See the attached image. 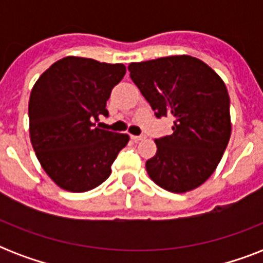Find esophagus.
<instances>
[{"label": "esophagus", "instance_id": "1", "mask_svg": "<svg viewBox=\"0 0 263 263\" xmlns=\"http://www.w3.org/2000/svg\"><path fill=\"white\" fill-rule=\"evenodd\" d=\"M131 138L135 140V142H139V140L146 139V136H144V135H131Z\"/></svg>", "mask_w": 263, "mask_h": 263}]
</instances>
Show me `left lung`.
Masks as SVG:
<instances>
[{
	"mask_svg": "<svg viewBox=\"0 0 263 263\" xmlns=\"http://www.w3.org/2000/svg\"><path fill=\"white\" fill-rule=\"evenodd\" d=\"M132 82L156 117H172V135L156 139L150 179L171 192L199 187L216 171L231 138L229 95L221 78L191 55L132 63Z\"/></svg>",
	"mask_w": 263,
	"mask_h": 263,
	"instance_id": "8db88e82",
	"label": "left lung"
}]
</instances>
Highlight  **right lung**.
<instances>
[{"mask_svg": "<svg viewBox=\"0 0 263 263\" xmlns=\"http://www.w3.org/2000/svg\"><path fill=\"white\" fill-rule=\"evenodd\" d=\"M124 75L123 64L69 55L36 80L28 103L31 143L43 171L59 187L84 192L110 176L111 164L129 136L95 123L109 116L106 101Z\"/></svg>", "mask_w": 263, "mask_h": 263, "instance_id": "right-lung-1", "label": "right lung"}]
</instances>
